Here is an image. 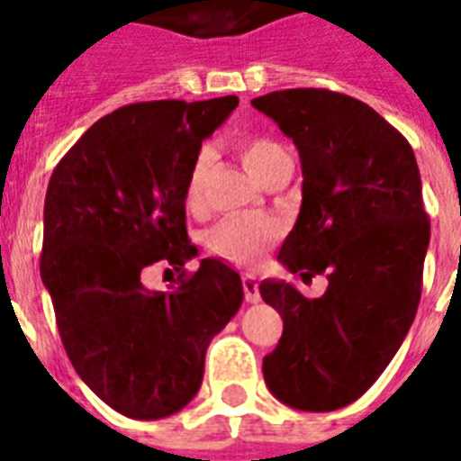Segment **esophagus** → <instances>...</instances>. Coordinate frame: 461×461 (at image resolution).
<instances>
[{"label": "esophagus", "instance_id": "obj_1", "mask_svg": "<svg viewBox=\"0 0 461 461\" xmlns=\"http://www.w3.org/2000/svg\"><path fill=\"white\" fill-rule=\"evenodd\" d=\"M242 288H245V300L249 304H257L261 300L259 297V283H257V276L252 274H245L242 276Z\"/></svg>", "mask_w": 461, "mask_h": 461}]
</instances>
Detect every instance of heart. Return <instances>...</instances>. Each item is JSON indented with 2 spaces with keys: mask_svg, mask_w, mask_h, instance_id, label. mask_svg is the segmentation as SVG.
Listing matches in <instances>:
<instances>
[{
  "mask_svg": "<svg viewBox=\"0 0 461 461\" xmlns=\"http://www.w3.org/2000/svg\"><path fill=\"white\" fill-rule=\"evenodd\" d=\"M240 157L254 178L264 183L283 159H288V152H285V147L271 138H248L240 145ZM207 167L209 154L200 152L197 159L193 161L190 176H187V204L190 207H200ZM278 235H281V228L276 221L267 219V216L242 213V216H226L223 221H219L209 230L207 245L213 254H219L223 259L248 267L259 259L271 242L278 240Z\"/></svg>",
  "mask_w": 461,
  "mask_h": 461,
  "instance_id": "b5f03b06",
  "label": "heart"
}]
</instances>
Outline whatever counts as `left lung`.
Instances as JSON below:
<instances>
[{"label":"left lung","instance_id":"8db88e82","mask_svg":"<svg viewBox=\"0 0 461 461\" xmlns=\"http://www.w3.org/2000/svg\"><path fill=\"white\" fill-rule=\"evenodd\" d=\"M252 106L302 161L300 216L278 261L304 283L329 278L316 300L259 283L283 319L264 381L293 410H340L376 383L417 316L430 238L417 157L381 113L340 92H268Z\"/></svg>","mask_w":461,"mask_h":461}]
</instances>
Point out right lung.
<instances>
[{
  "label": "right lung",
  "mask_w": 461,
  "mask_h": 461,
  "mask_svg": "<svg viewBox=\"0 0 461 461\" xmlns=\"http://www.w3.org/2000/svg\"><path fill=\"white\" fill-rule=\"evenodd\" d=\"M238 97L138 102L106 113L59 161L44 197L40 276L66 355L85 385L123 417H171L202 385L212 338L242 304L238 271L187 240L193 161ZM164 260L171 294L139 276Z\"/></svg>",
  "instance_id": "right-lung-1"
}]
</instances>
